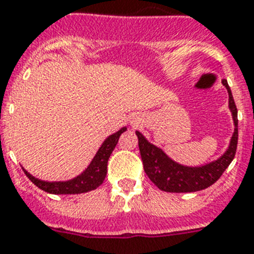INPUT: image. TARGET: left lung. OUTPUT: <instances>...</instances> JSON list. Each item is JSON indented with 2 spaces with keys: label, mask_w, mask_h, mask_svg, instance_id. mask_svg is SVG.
Masks as SVG:
<instances>
[{
  "label": "left lung",
  "mask_w": 254,
  "mask_h": 254,
  "mask_svg": "<svg viewBox=\"0 0 254 254\" xmlns=\"http://www.w3.org/2000/svg\"><path fill=\"white\" fill-rule=\"evenodd\" d=\"M227 87L230 95V109L235 121V133L231 139L227 152L216 162L210 163L203 167H184L171 160L160 148L155 147L139 131H135L138 137V146L141 152L143 170L148 179L163 191L170 193H189V191L202 190L213 185L215 181L227 170L231 162L234 160L236 148H238V108L232 98V92L227 80H222Z\"/></svg>",
  "instance_id": "obj_1"
}]
</instances>
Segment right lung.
<instances>
[{
    "mask_svg": "<svg viewBox=\"0 0 254 254\" xmlns=\"http://www.w3.org/2000/svg\"><path fill=\"white\" fill-rule=\"evenodd\" d=\"M125 130H127V127H123L121 130L107 138L102 147L99 148V151L96 152L91 164L87 167V170L73 180L48 183V181H41L39 179H35L26 170H23L24 174L36 187L40 188L41 190L52 193V194H79V193L94 190L98 187H100L106 179L107 163H108L109 156L112 154L113 148L116 147L120 135Z\"/></svg>",
    "mask_w": 254,
    "mask_h": 254,
    "instance_id": "1",
    "label": "right lung"
}]
</instances>
